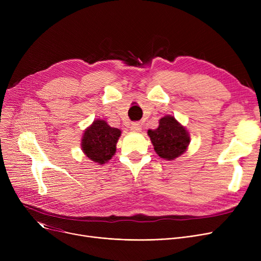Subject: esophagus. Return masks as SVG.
I'll return each instance as SVG.
<instances>
[{
    "instance_id": "esophagus-1",
    "label": "esophagus",
    "mask_w": 261,
    "mask_h": 261,
    "mask_svg": "<svg viewBox=\"0 0 261 261\" xmlns=\"http://www.w3.org/2000/svg\"><path fill=\"white\" fill-rule=\"evenodd\" d=\"M131 130L133 132H140L142 130V126L140 125V123H132V125H131Z\"/></svg>"
}]
</instances>
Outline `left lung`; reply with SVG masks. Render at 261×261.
<instances>
[{
    "instance_id": "left-lung-1",
    "label": "left lung",
    "mask_w": 261,
    "mask_h": 261,
    "mask_svg": "<svg viewBox=\"0 0 261 261\" xmlns=\"http://www.w3.org/2000/svg\"><path fill=\"white\" fill-rule=\"evenodd\" d=\"M148 135L155 152L164 160L172 161L183 154L190 143V136L173 116L166 115L160 119L155 130H148Z\"/></svg>"
}]
</instances>
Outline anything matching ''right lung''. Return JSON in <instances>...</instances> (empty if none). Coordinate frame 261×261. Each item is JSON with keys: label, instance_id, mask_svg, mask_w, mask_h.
I'll list each match as a JSON object with an SVG mask.
<instances>
[{"label": "right lung", "instance_id": "add662e5", "mask_svg": "<svg viewBox=\"0 0 261 261\" xmlns=\"http://www.w3.org/2000/svg\"><path fill=\"white\" fill-rule=\"evenodd\" d=\"M121 134L117 128L110 127L103 119H96L85 130L81 149L93 162L105 164L116 152V144Z\"/></svg>", "mask_w": 261, "mask_h": 261}]
</instances>
